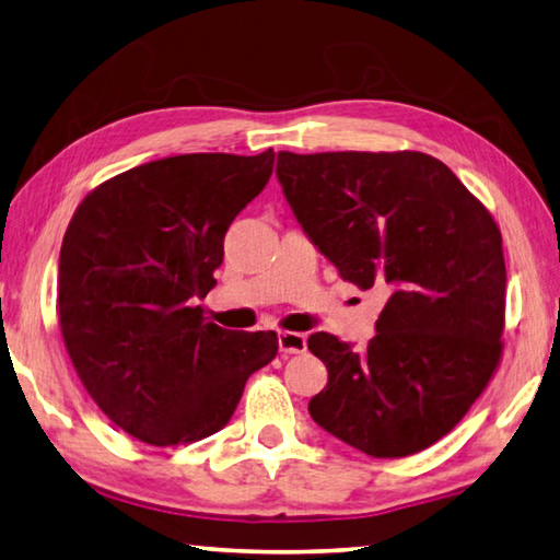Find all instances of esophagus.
Returning a JSON list of instances; mask_svg holds the SVG:
<instances>
[{
    "label": "esophagus",
    "mask_w": 560,
    "mask_h": 560,
    "mask_svg": "<svg viewBox=\"0 0 560 560\" xmlns=\"http://www.w3.org/2000/svg\"><path fill=\"white\" fill-rule=\"evenodd\" d=\"M308 339L301 332H279V349L283 354H303Z\"/></svg>",
    "instance_id": "obj_1"
}]
</instances>
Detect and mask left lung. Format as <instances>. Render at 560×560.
<instances>
[{
    "instance_id": "1",
    "label": "left lung",
    "mask_w": 560,
    "mask_h": 560,
    "mask_svg": "<svg viewBox=\"0 0 560 560\" xmlns=\"http://www.w3.org/2000/svg\"><path fill=\"white\" fill-rule=\"evenodd\" d=\"M277 177L342 279L388 293L364 349L311 335L327 366L311 418L376 458L440 442L502 352L508 271L492 215L424 152H279Z\"/></svg>"
}]
</instances>
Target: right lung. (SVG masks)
<instances>
[{
	"instance_id": "obj_1",
	"label": "right lung",
	"mask_w": 560,
	"mask_h": 560,
	"mask_svg": "<svg viewBox=\"0 0 560 560\" xmlns=\"http://www.w3.org/2000/svg\"><path fill=\"white\" fill-rule=\"evenodd\" d=\"M273 152H196L104 182L60 249L58 313L68 354L108 420L152 446L223 430L247 378L277 357L273 332L203 320L235 215L265 189Z\"/></svg>"
}]
</instances>
